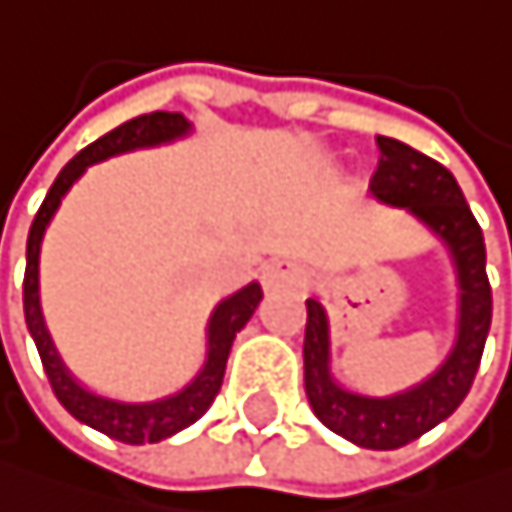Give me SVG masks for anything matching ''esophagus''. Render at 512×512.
I'll use <instances>...</instances> for the list:
<instances>
[{"mask_svg": "<svg viewBox=\"0 0 512 512\" xmlns=\"http://www.w3.org/2000/svg\"><path fill=\"white\" fill-rule=\"evenodd\" d=\"M261 285L267 294L273 291H291V288H301L304 285V270L291 261H273L261 270Z\"/></svg>", "mask_w": 512, "mask_h": 512, "instance_id": "1", "label": "esophagus"}]
</instances>
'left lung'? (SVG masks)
<instances>
[{"instance_id":"left-lung-1","label":"left lung","mask_w":512,"mask_h":512,"mask_svg":"<svg viewBox=\"0 0 512 512\" xmlns=\"http://www.w3.org/2000/svg\"><path fill=\"white\" fill-rule=\"evenodd\" d=\"M381 162L371 178V196L405 208L448 251L458 279V331L448 356L433 375L405 390L371 396L350 390L331 375V325L319 298H307L304 387L313 415L359 448L390 451L415 442L455 411L485 350L491 328V285L485 276V239L464 193L445 165L393 137H378Z\"/></svg>"}]
</instances>
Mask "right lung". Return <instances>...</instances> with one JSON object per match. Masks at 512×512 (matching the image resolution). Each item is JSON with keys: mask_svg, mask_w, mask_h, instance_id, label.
Listing matches in <instances>:
<instances>
[{"mask_svg": "<svg viewBox=\"0 0 512 512\" xmlns=\"http://www.w3.org/2000/svg\"><path fill=\"white\" fill-rule=\"evenodd\" d=\"M190 131H193V122L181 113H147L113 128L104 137H97L94 144H88L79 156H73L64 165V171L57 174V181L51 184L42 208L36 211V221L27 236L24 316H27L30 338L36 341L39 359L45 365V375L51 381V390L57 402H61L76 421L128 445L162 442L174 433H181L184 427L196 424L205 415L224 384V368H227V356H230L236 334L245 328L254 310H258L264 291L258 282H248L245 288L233 291L230 298H224L211 310L208 328H205V362L187 387L153 402H125V399H110V396L88 390L82 381L73 378V371L64 365L61 353H57L48 334V325H45V316H42V304H39V251H42V236L54 218V211L61 208V199L82 178L85 168L104 162L110 156L131 153V150L174 144V141H181V137H187Z\"/></svg>", "mask_w": 512, "mask_h": 512, "instance_id": "add662e5", "label": "right lung"}]
</instances>
